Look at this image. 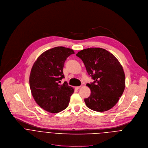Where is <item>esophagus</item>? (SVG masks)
<instances>
[{"label": "esophagus", "instance_id": "1", "mask_svg": "<svg viewBox=\"0 0 148 148\" xmlns=\"http://www.w3.org/2000/svg\"><path fill=\"white\" fill-rule=\"evenodd\" d=\"M80 88V86H77V87H75V88L76 90H78V89H79V88Z\"/></svg>", "mask_w": 148, "mask_h": 148}]
</instances>
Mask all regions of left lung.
I'll return each instance as SVG.
<instances>
[{"instance_id": "8db88e82", "label": "left lung", "mask_w": 148, "mask_h": 148, "mask_svg": "<svg viewBox=\"0 0 148 148\" xmlns=\"http://www.w3.org/2000/svg\"><path fill=\"white\" fill-rule=\"evenodd\" d=\"M76 56L83 62L93 82L87 83L91 94L84 102L88 108L99 112L113 107L121 97L125 86L123 66L108 51L100 48H87Z\"/></svg>"}]
</instances>
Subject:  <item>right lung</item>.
Masks as SVG:
<instances>
[{
  "label": "right lung",
  "mask_w": 148,
  "mask_h": 148,
  "mask_svg": "<svg viewBox=\"0 0 148 148\" xmlns=\"http://www.w3.org/2000/svg\"><path fill=\"white\" fill-rule=\"evenodd\" d=\"M75 53L73 49L56 47L43 52L34 62L29 75V87L38 105L45 111L56 113L68 106L74 92L66 82L63 68L67 58Z\"/></svg>",
  "instance_id": "obj_1"
}]
</instances>
